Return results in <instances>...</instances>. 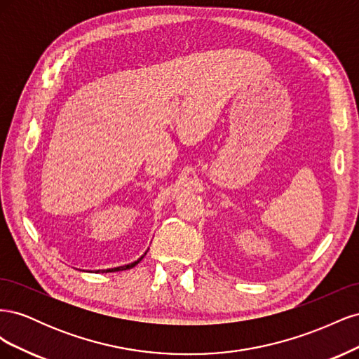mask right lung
Instances as JSON below:
<instances>
[{
    "instance_id": "obj_1",
    "label": "right lung",
    "mask_w": 359,
    "mask_h": 359,
    "mask_svg": "<svg viewBox=\"0 0 359 359\" xmlns=\"http://www.w3.org/2000/svg\"><path fill=\"white\" fill-rule=\"evenodd\" d=\"M145 255H147V253H145ZM142 259H144V256H140L137 260H135V262L128 264V265H124V266H116V268H109V269H99V271H95V273H115V271H126V269H130V268H133L135 265H137Z\"/></svg>"
}]
</instances>
